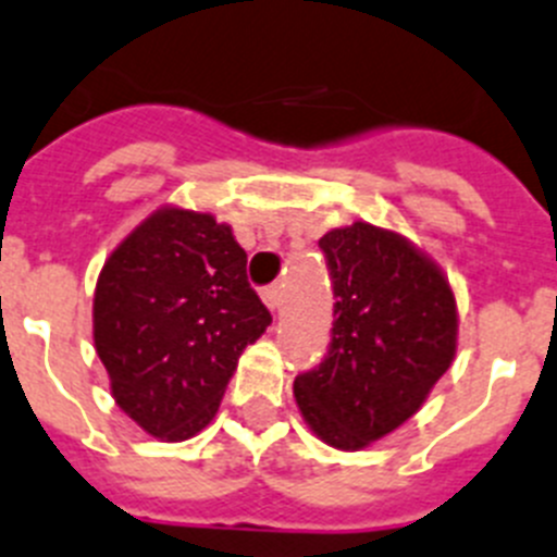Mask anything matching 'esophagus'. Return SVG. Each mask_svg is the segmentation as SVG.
<instances>
[{"label": "esophagus", "instance_id": "esophagus-1", "mask_svg": "<svg viewBox=\"0 0 557 557\" xmlns=\"http://www.w3.org/2000/svg\"><path fill=\"white\" fill-rule=\"evenodd\" d=\"M261 299L269 310H280V305H283V285H267L261 290Z\"/></svg>", "mask_w": 557, "mask_h": 557}]
</instances>
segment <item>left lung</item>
<instances>
[{"label": "left lung", "mask_w": 557, "mask_h": 557, "mask_svg": "<svg viewBox=\"0 0 557 557\" xmlns=\"http://www.w3.org/2000/svg\"><path fill=\"white\" fill-rule=\"evenodd\" d=\"M335 294L326 357L299 373L305 423L341 450H360L412 418L456 355V299L412 242L355 222L319 242Z\"/></svg>", "instance_id": "1"}]
</instances>
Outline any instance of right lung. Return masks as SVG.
<instances>
[{"label":"right lung","instance_id":"1","mask_svg":"<svg viewBox=\"0 0 557 557\" xmlns=\"http://www.w3.org/2000/svg\"><path fill=\"white\" fill-rule=\"evenodd\" d=\"M269 324L231 227L173 206L117 244L92 299V341L112 398L168 443L211 423L238 357Z\"/></svg>","mask_w":557,"mask_h":557}]
</instances>
